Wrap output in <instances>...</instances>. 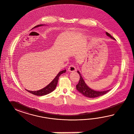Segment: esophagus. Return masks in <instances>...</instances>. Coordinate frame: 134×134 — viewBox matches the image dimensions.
<instances>
[{
	"label": "esophagus",
	"mask_w": 134,
	"mask_h": 134,
	"mask_svg": "<svg viewBox=\"0 0 134 134\" xmlns=\"http://www.w3.org/2000/svg\"><path fill=\"white\" fill-rule=\"evenodd\" d=\"M68 71L70 72H73L76 71V68L73 65H70L68 68Z\"/></svg>",
	"instance_id": "obj_1"
}]
</instances>
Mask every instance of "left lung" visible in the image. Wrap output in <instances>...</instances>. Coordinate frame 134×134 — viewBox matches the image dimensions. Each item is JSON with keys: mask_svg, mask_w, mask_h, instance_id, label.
Returning a JSON list of instances; mask_svg holds the SVG:
<instances>
[{"mask_svg": "<svg viewBox=\"0 0 134 134\" xmlns=\"http://www.w3.org/2000/svg\"><path fill=\"white\" fill-rule=\"evenodd\" d=\"M105 33L108 36L110 37V38H111L114 40H115V38H114L113 37L111 36L109 33L106 32ZM77 72L79 73L80 78V80L78 84L76 85V88L79 92H80L81 93L85 96V97L88 98L98 97L99 96L105 94L110 91V89L105 90V91H95L93 89H91L85 83L83 79L81 77L80 72L77 71Z\"/></svg>", "mask_w": 134, "mask_h": 134, "instance_id": "left-lung-1", "label": "left lung"}]
</instances>
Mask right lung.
I'll return each instance as SVG.
<instances>
[{
  "instance_id": "right-lung-1",
  "label": "right lung",
  "mask_w": 134,
  "mask_h": 134,
  "mask_svg": "<svg viewBox=\"0 0 134 134\" xmlns=\"http://www.w3.org/2000/svg\"><path fill=\"white\" fill-rule=\"evenodd\" d=\"M43 25H44V24L37 25L36 26H34L32 29H35V28H36V27H39L41 26H43ZM65 72H66V70L59 72L55 77L53 80L51 82H50V83H49L48 85L46 86L45 87L42 88V89H40L39 90H37V91H29L28 90H26L29 92V93L35 95H37V96H44V95H47L48 94L50 93L55 89L59 76L61 75V74H62L63 73H65Z\"/></svg>"
}]
</instances>
